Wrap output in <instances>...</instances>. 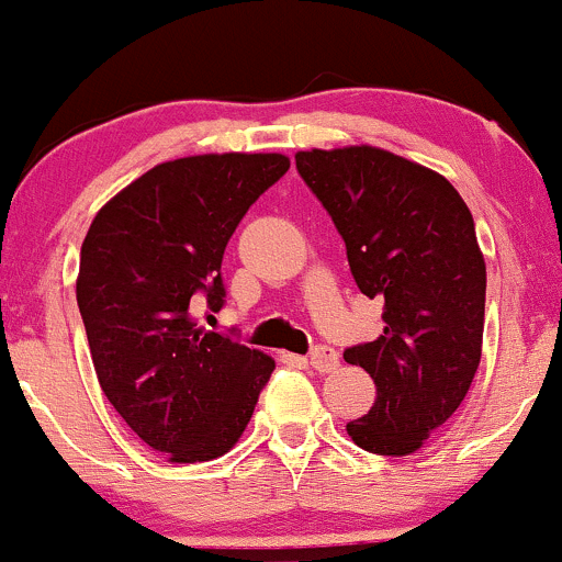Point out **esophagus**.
Listing matches in <instances>:
<instances>
[{
	"instance_id": "34e87169",
	"label": "esophagus",
	"mask_w": 562,
	"mask_h": 562,
	"mask_svg": "<svg viewBox=\"0 0 562 562\" xmlns=\"http://www.w3.org/2000/svg\"><path fill=\"white\" fill-rule=\"evenodd\" d=\"M311 368L319 370V373H329V370L338 368V351L329 349V346H319V349L311 351Z\"/></svg>"
}]
</instances>
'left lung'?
Returning <instances> with one entry per match:
<instances>
[{
	"mask_svg": "<svg viewBox=\"0 0 562 562\" xmlns=\"http://www.w3.org/2000/svg\"><path fill=\"white\" fill-rule=\"evenodd\" d=\"M333 216L351 276L384 303V333L344 351L375 403L346 432L360 449L406 457L460 408L482 360L487 268L473 216L441 172L375 146L294 154Z\"/></svg>",
	"mask_w": 562,
	"mask_h": 562,
	"instance_id": "obj_1",
	"label": "left lung"
}]
</instances>
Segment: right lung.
<instances>
[{"label":"right lung","instance_id":"add662e5","mask_svg":"<svg viewBox=\"0 0 562 562\" xmlns=\"http://www.w3.org/2000/svg\"><path fill=\"white\" fill-rule=\"evenodd\" d=\"M286 170L283 154L161 161L110 196L80 246L75 294L97 379L121 419L170 462L227 454L276 368L194 314L224 305L227 240Z\"/></svg>","mask_w":562,"mask_h":562}]
</instances>
